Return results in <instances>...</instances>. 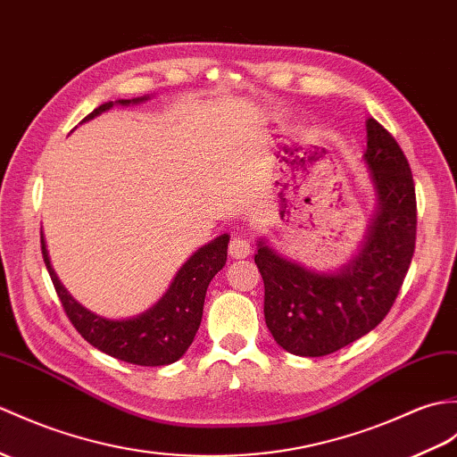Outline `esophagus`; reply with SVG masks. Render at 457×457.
<instances>
[{"label": "esophagus", "instance_id": "1", "mask_svg": "<svg viewBox=\"0 0 457 457\" xmlns=\"http://www.w3.org/2000/svg\"><path fill=\"white\" fill-rule=\"evenodd\" d=\"M251 253V245L245 237H233L229 241V254L233 259H245Z\"/></svg>", "mask_w": 457, "mask_h": 457}]
</instances>
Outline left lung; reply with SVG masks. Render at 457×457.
<instances>
[{
	"instance_id": "1",
	"label": "left lung",
	"mask_w": 457,
	"mask_h": 457,
	"mask_svg": "<svg viewBox=\"0 0 457 457\" xmlns=\"http://www.w3.org/2000/svg\"><path fill=\"white\" fill-rule=\"evenodd\" d=\"M362 157L378 206L358 253L338 270L321 272L257 241L264 282V321L295 356L337 353L376 328L389 313L415 253L417 198L411 167L395 137L366 120Z\"/></svg>"
}]
</instances>
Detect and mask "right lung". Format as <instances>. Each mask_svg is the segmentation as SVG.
<instances>
[{"mask_svg":"<svg viewBox=\"0 0 457 457\" xmlns=\"http://www.w3.org/2000/svg\"><path fill=\"white\" fill-rule=\"evenodd\" d=\"M147 99L150 97L119 99L114 103L109 101L89 112L81 122L109 111L112 104L126 107V104H136ZM228 243L229 236L224 233V236L200 247L195 254H190V259L175 274L169 290L150 310L130 317V320H107V317L89 312L63 288L54 269H52L46 241L40 233L42 257H45L52 284H54L63 312L70 317L71 325L78 328L85 341L99 348L101 353L137 366L173 364L193 345L200 321H203L208 284L216 277L218 270L224 269Z\"/></svg>","mask_w":457,"mask_h":457,"instance_id":"add662e5","label":"right lung"}]
</instances>
